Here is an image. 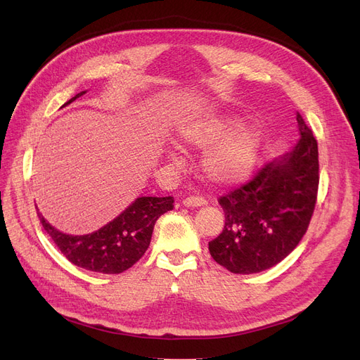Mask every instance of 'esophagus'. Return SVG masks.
Segmentation results:
<instances>
[{"label":"esophagus","instance_id":"34e87169","mask_svg":"<svg viewBox=\"0 0 360 360\" xmlns=\"http://www.w3.org/2000/svg\"><path fill=\"white\" fill-rule=\"evenodd\" d=\"M182 204L185 207H202L207 204V201L201 197H186L182 200Z\"/></svg>","mask_w":360,"mask_h":360}]
</instances>
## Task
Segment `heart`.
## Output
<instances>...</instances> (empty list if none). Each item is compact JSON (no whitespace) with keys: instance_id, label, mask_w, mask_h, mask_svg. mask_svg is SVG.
Here are the masks:
<instances>
[{"instance_id":"obj_1","label":"heart","mask_w":360,"mask_h":360,"mask_svg":"<svg viewBox=\"0 0 360 360\" xmlns=\"http://www.w3.org/2000/svg\"><path fill=\"white\" fill-rule=\"evenodd\" d=\"M239 121L233 113H205L176 128V141L181 147L204 148L202 174L217 186L247 181L262 151V131L254 124H239ZM167 158L172 162L179 160L175 150H169Z\"/></svg>"}]
</instances>
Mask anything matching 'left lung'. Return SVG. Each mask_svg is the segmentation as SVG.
<instances>
[{
    "label": "left lung",
    "mask_w": 360,
    "mask_h": 360,
    "mask_svg": "<svg viewBox=\"0 0 360 360\" xmlns=\"http://www.w3.org/2000/svg\"><path fill=\"white\" fill-rule=\"evenodd\" d=\"M299 141L257 176L220 197L223 232L209 242L213 259L235 274L269 270L304 238L318 193V144L300 113Z\"/></svg>",
    "instance_id": "8db88e82"
}]
</instances>
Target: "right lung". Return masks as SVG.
Here are the masks:
<instances>
[{
	"mask_svg": "<svg viewBox=\"0 0 360 360\" xmlns=\"http://www.w3.org/2000/svg\"><path fill=\"white\" fill-rule=\"evenodd\" d=\"M80 91L64 106L83 96ZM174 209V197H139L101 229L87 235H68L52 224L37 210L44 229L74 266L103 274H120L147 251L156 220Z\"/></svg>",
	"mask_w": 360,
	"mask_h": 360,
	"instance_id": "right-lung-1",
	"label": "right lung"
}]
</instances>
